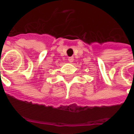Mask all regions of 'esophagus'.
<instances>
[{
	"label": "esophagus",
	"mask_w": 134,
	"mask_h": 134,
	"mask_svg": "<svg viewBox=\"0 0 134 134\" xmlns=\"http://www.w3.org/2000/svg\"><path fill=\"white\" fill-rule=\"evenodd\" d=\"M73 60H74V57H70L68 58V61L70 62H71V63L73 62Z\"/></svg>",
	"instance_id": "1"
}]
</instances>
